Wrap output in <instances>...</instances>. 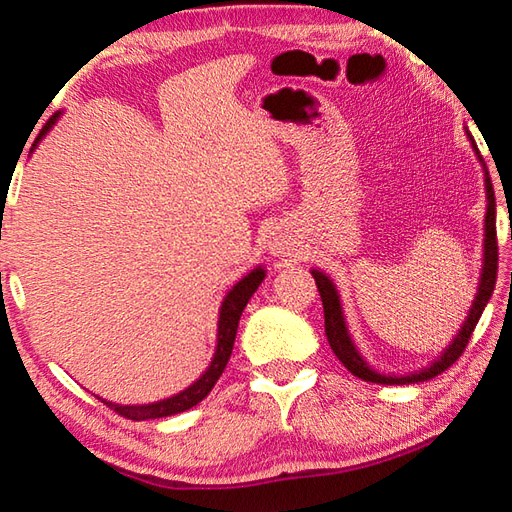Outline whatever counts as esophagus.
Returning a JSON list of instances; mask_svg holds the SVG:
<instances>
[{
  "instance_id": "1",
  "label": "esophagus",
  "mask_w": 512,
  "mask_h": 512,
  "mask_svg": "<svg viewBox=\"0 0 512 512\" xmlns=\"http://www.w3.org/2000/svg\"><path fill=\"white\" fill-rule=\"evenodd\" d=\"M273 250H275V253H282V250H284V244H282V241L280 239H275L273 241V246H271Z\"/></svg>"
}]
</instances>
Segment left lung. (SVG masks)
I'll return each instance as SVG.
<instances>
[{
    "label": "left lung",
    "mask_w": 512,
    "mask_h": 512,
    "mask_svg": "<svg viewBox=\"0 0 512 512\" xmlns=\"http://www.w3.org/2000/svg\"><path fill=\"white\" fill-rule=\"evenodd\" d=\"M470 140H472V135H470ZM472 146H474L476 155H479V149H476L474 140H472ZM479 160L483 162L481 155H479ZM485 196H488V210H485L483 271H481L479 289H476V298L472 302V309L465 318L461 332L456 334L452 345H449V348L440 354V357L433 361L429 368H422L418 372H411V375H400V377L381 375V372L372 370L368 363L363 361L359 350L354 348V343L350 339L348 327H345L341 300H339V293H336L334 282L329 280L325 273L311 271V275H314V280H316L320 300H323L327 341H329V345H332L336 357H339V361L352 372L354 377H359L363 381H372V384H418V381H427V379H433L436 375H440V372H445L449 366H452V363L458 361V357H461L463 350L467 348V343H470V336L474 332L476 323H479L485 305H488L492 291H495V282H497V259H499V253H497V205H495V189H492L488 169H485Z\"/></svg>",
    "instance_id": "1"
}]
</instances>
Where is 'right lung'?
Listing matches in <instances>:
<instances>
[{"instance_id": "right-lung-1", "label": "right lung", "mask_w": 512, "mask_h": 512, "mask_svg": "<svg viewBox=\"0 0 512 512\" xmlns=\"http://www.w3.org/2000/svg\"><path fill=\"white\" fill-rule=\"evenodd\" d=\"M58 115L51 117L47 121V126L42 128L38 140L42 135H45L51 126H54ZM36 140V144H38ZM33 144V146H36ZM264 268H255V271H250L244 280H239L235 287L228 291V296H225L221 311H219V339H216V352H214V359L210 363V368H207L201 377H198L192 386L185 388L183 393L167 397V400H160V402H153V404H142V406H121V404H112L103 400V404L110 406L112 411L124 415L128 420H155V418H167V415H176V413H183L187 409H192L198 402H203L207 393L212 391L216 381L223 375L225 366H228V359L232 354V345H235V336H237V327H239V318H241V311L246 309L248 300L253 293L257 291L259 284L264 280Z\"/></svg>"}]
</instances>
